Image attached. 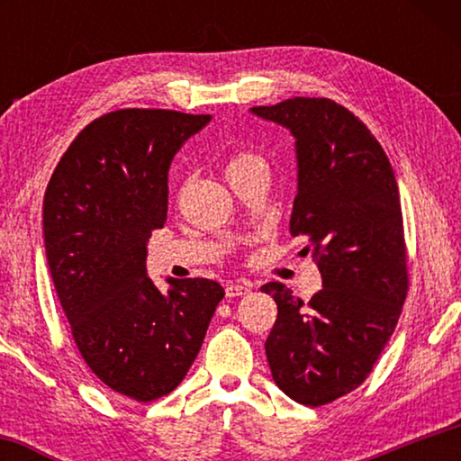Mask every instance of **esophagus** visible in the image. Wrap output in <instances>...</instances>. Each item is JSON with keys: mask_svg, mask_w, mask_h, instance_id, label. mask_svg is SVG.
Returning <instances> with one entry per match:
<instances>
[{"mask_svg": "<svg viewBox=\"0 0 461 461\" xmlns=\"http://www.w3.org/2000/svg\"><path fill=\"white\" fill-rule=\"evenodd\" d=\"M248 293H249L248 285H240V283L233 285L231 283V285L225 286V296H228V299H238V296H244Z\"/></svg>", "mask_w": 461, "mask_h": 461, "instance_id": "obj_1", "label": "esophagus"}]
</instances>
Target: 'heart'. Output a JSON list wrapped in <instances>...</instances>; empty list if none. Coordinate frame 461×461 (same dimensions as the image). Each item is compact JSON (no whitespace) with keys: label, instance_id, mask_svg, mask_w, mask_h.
<instances>
[{"label":"heart","instance_id":"obj_1","mask_svg":"<svg viewBox=\"0 0 461 461\" xmlns=\"http://www.w3.org/2000/svg\"><path fill=\"white\" fill-rule=\"evenodd\" d=\"M256 162H262L256 154H249V152L233 154L231 158H230V162H228V167H225V175L233 173V170L244 168V167H248V165H256Z\"/></svg>","mask_w":461,"mask_h":461}]
</instances>
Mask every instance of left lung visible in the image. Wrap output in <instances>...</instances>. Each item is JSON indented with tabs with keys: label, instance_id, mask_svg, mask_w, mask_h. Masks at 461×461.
I'll list each match as a JSON object with an SVG mask.
<instances>
[{
	"label": "left lung",
	"instance_id": "1",
	"mask_svg": "<svg viewBox=\"0 0 461 461\" xmlns=\"http://www.w3.org/2000/svg\"><path fill=\"white\" fill-rule=\"evenodd\" d=\"M291 131L296 197L291 233L307 240L323 288L307 305L268 283L278 315L267 343L276 386L319 407L352 393L372 372L407 296L399 185L370 130L325 97L249 109Z\"/></svg>",
	"mask_w": 461,
	"mask_h": 461
}]
</instances>
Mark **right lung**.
Returning a JSON list of instances; mask_svg holds the SVG:
<instances>
[{
  "label": "right lung",
  "mask_w": 461,
  "mask_h": 461,
  "mask_svg": "<svg viewBox=\"0 0 461 461\" xmlns=\"http://www.w3.org/2000/svg\"><path fill=\"white\" fill-rule=\"evenodd\" d=\"M212 115L120 109L91 122L54 168L42 203L46 260L77 348L113 393L138 402L181 384L223 288L146 270L168 212L175 154Z\"/></svg>",
  "instance_id": "add662e5"
}]
</instances>
